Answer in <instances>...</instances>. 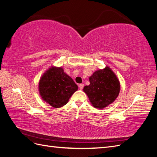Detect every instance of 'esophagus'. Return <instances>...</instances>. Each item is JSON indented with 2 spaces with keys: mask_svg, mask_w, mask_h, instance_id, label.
<instances>
[{
  "mask_svg": "<svg viewBox=\"0 0 157 157\" xmlns=\"http://www.w3.org/2000/svg\"><path fill=\"white\" fill-rule=\"evenodd\" d=\"M78 87H79L80 90H82V88H83V87H84V84H80L78 85Z\"/></svg>",
  "mask_w": 157,
  "mask_h": 157,
  "instance_id": "1",
  "label": "esophagus"
}]
</instances>
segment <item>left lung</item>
I'll return each instance as SVG.
<instances>
[{
    "mask_svg": "<svg viewBox=\"0 0 157 157\" xmlns=\"http://www.w3.org/2000/svg\"><path fill=\"white\" fill-rule=\"evenodd\" d=\"M89 81L90 84L84 87L83 91L95 108H105L115 101L119 94V80L108 66L95 71L90 77Z\"/></svg>",
    "mask_w": 157,
    "mask_h": 157,
    "instance_id": "1",
    "label": "left lung"
}]
</instances>
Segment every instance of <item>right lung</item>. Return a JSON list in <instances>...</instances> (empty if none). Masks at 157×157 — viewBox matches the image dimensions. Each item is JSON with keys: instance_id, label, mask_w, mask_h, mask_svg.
I'll return each instance as SVG.
<instances>
[{"instance_id": "1", "label": "right lung", "mask_w": 157, "mask_h": 157, "mask_svg": "<svg viewBox=\"0 0 157 157\" xmlns=\"http://www.w3.org/2000/svg\"><path fill=\"white\" fill-rule=\"evenodd\" d=\"M78 86L61 67L51 66L41 76L39 91L42 100L54 108L66 105Z\"/></svg>"}]
</instances>
